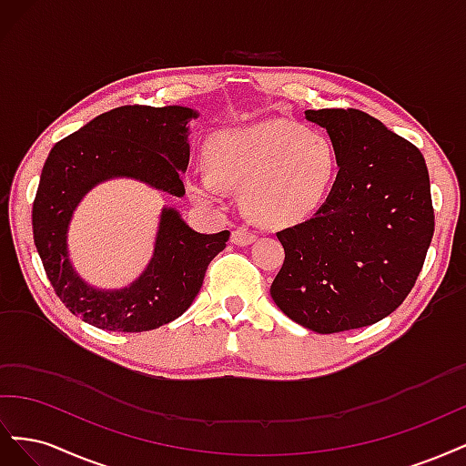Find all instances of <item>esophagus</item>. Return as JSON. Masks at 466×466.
<instances>
[{"label":"esophagus","instance_id":"34e87169","mask_svg":"<svg viewBox=\"0 0 466 466\" xmlns=\"http://www.w3.org/2000/svg\"><path fill=\"white\" fill-rule=\"evenodd\" d=\"M255 238H257V233L248 231L247 228H237V229H233V233H231V243H235V245H238V247L250 245L252 241H255Z\"/></svg>","mask_w":466,"mask_h":466}]
</instances>
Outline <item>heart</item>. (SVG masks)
<instances>
[{"label": "heart", "instance_id": "heart-1", "mask_svg": "<svg viewBox=\"0 0 466 466\" xmlns=\"http://www.w3.org/2000/svg\"><path fill=\"white\" fill-rule=\"evenodd\" d=\"M211 171H198L188 188L196 200L218 202L225 185L243 188V204L264 225H293L327 202L340 159L327 136L288 120L229 128L211 139Z\"/></svg>", "mask_w": 466, "mask_h": 466}]
</instances>
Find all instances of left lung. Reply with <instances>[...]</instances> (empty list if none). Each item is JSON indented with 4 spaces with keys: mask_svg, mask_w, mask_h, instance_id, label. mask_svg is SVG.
Here are the masks:
<instances>
[{
    "mask_svg": "<svg viewBox=\"0 0 466 466\" xmlns=\"http://www.w3.org/2000/svg\"><path fill=\"white\" fill-rule=\"evenodd\" d=\"M327 128L340 175L317 214L276 233L284 264L270 295L319 334L379 322L414 288L433 237L430 175L420 149L356 108L307 110Z\"/></svg>",
    "mask_w": 466,
    "mask_h": 466,
    "instance_id": "left-lung-1",
    "label": "left lung"
}]
</instances>
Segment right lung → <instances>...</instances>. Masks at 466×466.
<instances>
[{"instance_id":"right-lung-1","label":"right lung","mask_w":466,"mask_h":466,"mask_svg":"<svg viewBox=\"0 0 466 466\" xmlns=\"http://www.w3.org/2000/svg\"><path fill=\"white\" fill-rule=\"evenodd\" d=\"M188 118H196V112L185 106L112 108L60 139L42 167L33 202L36 250L60 301L96 329L144 332L175 320L192 305L208 264L229 241V231H192L168 208L147 270L130 288L96 291L83 284L67 260L69 218L96 182L134 177L173 196L185 194L180 168L188 165Z\"/></svg>"}]
</instances>
